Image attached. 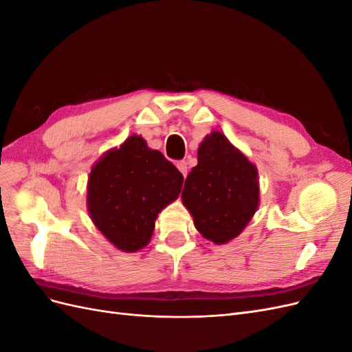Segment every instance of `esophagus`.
Masks as SVG:
<instances>
[{"mask_svg":"<svg viewBox=\"0 0 352 352\" xmlns=\"http://www.w3.org/2000/svg\"><path fill=\"white\" fill-rule=\"evenodd\" d=\"M176 167L179 168V172L184 175V177H186V175H188V163L185 162V160H180V162H177Z\"/></svg>","mask_w":352,"mask_h":352,"instance_id":"34e87169","label":"esophagus"}]
</instances>
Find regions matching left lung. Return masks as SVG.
<instances>
[{"mask_svg":"<svg viewBox=\"0 0 352 352\" xmlns=\"http://www.w3.org/2000/svg\"><path fill=\"white\" fill-rule=\"evenodd\" d=\"M197 230L216 245L241 235L260 204L258 172L219 131L204 138L182 190Z\"/></svg>","mask_w":352,"mask_h":352,"instance_id":"obj_1","label":"left lung"}]
</instances>
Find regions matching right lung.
I'll return each instance as SVG.
<instances>
[{
    "label": "right lung",
    "mask_w": 352,
    "mask_h": 352,
    "mask_svg": "<svg viewBox=\"0 0 352 352\" xmlns=\"http://www.w3.org/2000/svg\"><path fill=\"white\" fill-rule=\"evenodd\" d=\"M182 184V173L162 153L132 135L92 166L89 217L117 250L136 252L150 243L158 212L179 197Z\"/></svg>",
    "instance_id": "right-lung-1"
}]
</instances>
